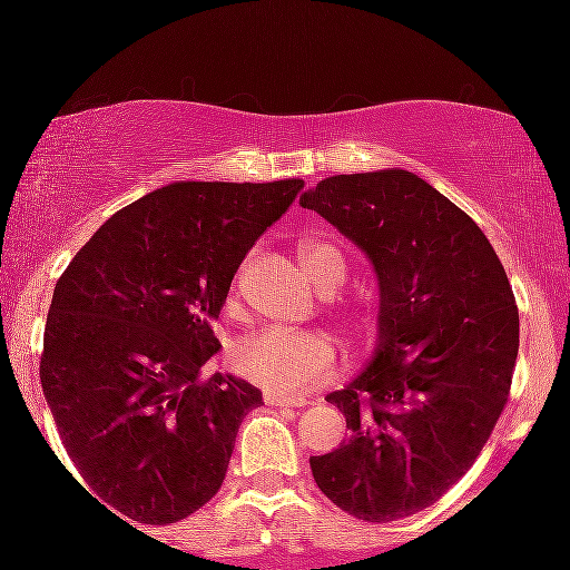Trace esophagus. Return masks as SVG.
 <instances>
[{"label":"esophagus","mask_w":570,"mask_h":570,"mask_svg":"<svg viewBox=\"0 0 570 570\" xmlns=\"http://www.w3.org/2000/svg\"><path fill=\"white\" fill-rule=\"evenodd\" d=\"M265 402L271 404V407H303V404H307V399L284 396V394H276V391H265Z\"/></svg>","instance_id":"esophagus-1"}]
</instances>
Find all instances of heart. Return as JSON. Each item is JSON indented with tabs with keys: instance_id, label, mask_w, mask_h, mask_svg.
<instances>
[{
	"instance_id": "obj_1",
	"label": "heart",
	"mask_w": 570,
	"mask_h": 570,
	"mask_svg": "<svg viewBox=\"0 0 570 570\" xmlns=\"http://www.w3.org/2000/svg\"><path fill=\"white\" fill-rule=\"evenodd\" d=\"M299 259L322 292H337L343 286L348 267L330 240L305 238L299 244ZM233 364L246 381L276 394L299 396L335 372L337 351L335 343L322 332L267 326L235 343Z\"/></svg>"
}]
</instances>
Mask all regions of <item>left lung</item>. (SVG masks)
Returning a JSON list of instances; mask_svg holds the SVG:
<instances>
[{"instance_id": "left-lung-1", "label": "left lung", "mask_w": 570, "mask_h": 570, "mask_svg": "<svg viewBox=\"0 0 570 570\" xmlns=\"http://www.w3.org/2000/svg\"><path fill=\"white\" fill-rule=\"evenodd\" d=\"M299 203L362 248L381 294L370 362L326 394L351 436L311 455L313 480L358 520L410 517L469 472L507 404L512 286L474 219L404 168L326 176Z\"/></svg>"}]
</instances>
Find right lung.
Instances as JSON below:
<instances>
[{
    "instance_id": "obj_1",
    "label": "right lung",
    "mask_w": 570,
    "mask_h": 570,
    "mask_svg": "<svg viewBox=\"0 0 570 570\" xmlns=\"http://www.w3.org/2000/svg\"><path fill=\"white\" fill-rule=\"evenodd\" d=\"M299 187L171 181L112 214L58 278L39 377L63 448L115 517L166 525L222 488L263 391L230 372L200 383V370L222 348L214 322L235 271Z\"/></svg>"
}]
</instances>
